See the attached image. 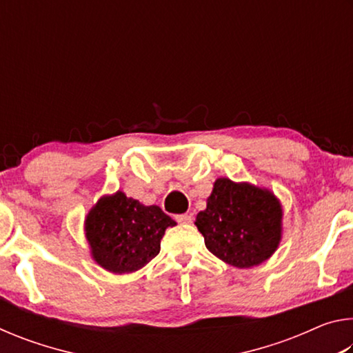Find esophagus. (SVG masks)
<instances>
[{
  "label": "esophagus",
  "instance_id": "1",
  "mask_svg": "<svg viewBox=\"0 0 353 353\" xmlns=\"http://www.w3.org/2000/svg\"><path fill=\"white\" fill-rule=\"evenodd\" d=\"M176 221H177V223H181V224H191V221H193V216H191V214H188V213L177 214Z\"/></svg>",
  "mask_w": 353,
  "mask_h": 353
}]
</instances>
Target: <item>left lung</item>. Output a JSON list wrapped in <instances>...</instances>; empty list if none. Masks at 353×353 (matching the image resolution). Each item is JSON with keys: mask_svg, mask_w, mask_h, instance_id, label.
I'll list each match as a JSON object with an SVG mask.
<instances>
[{"mask_svg": "<svg viewBox=\"0 0 353 353\" xmlns=\"http://www.w3.org/2000/svg\"><path fill=\"white\" fill-rule=\"evenodd\" d=\"M282 205L270 190L219 177L196 216L205 248L235 268H252L276 252L282 240Z\"/></svg>", "mask_w": 353, "mask_h": 353, "instance_id": "1", "label": "left lung"}]
</instances>
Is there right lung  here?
<instances>
[{
	"label": "right lung",
	"mask_w": 353,
	"mask_h": 353,
	"mask_svg": "<svg viewBox=\"0 0 353 353\" xmlns=\"http://www.w3.org/2000/svg\"><path fill=\"white\" fill-rule=\"evenodd\" d=\"M176 225L157 205H143L123 191L103 196L85 218L93 260L113 274L139 271L160 252V240Z\"/></svg>",
	"instance_id": "add662e5"
}]
</instances>
